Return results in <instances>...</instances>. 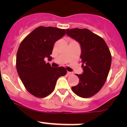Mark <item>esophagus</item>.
<instances>
[{"label": "esophagus", "instance_id": "34e87169", "mask_svg": "<svg viewBox=\"0 0 127 127\" xmlns=\"http://www.w3.org/2000/svg\"><path fill=\"white\" fill-rule=\"evenodd\" d=\"M67 74L68 75V76H70V75L72 74V73L71 72H69V71H67Z\"/></svg>", "mask_w": 127, "mask_h": 127}]
</instances>
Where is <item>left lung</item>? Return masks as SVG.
<instances>
[{"instance_id": "1", "label": "left lung", "mask_w": 127, "mask_h": 127, "mask_svg": "<svg viewBox=\"0 0 127 127\" xmlns=\"http://www.w3.org/2000/svg\"><path fill=\"white\" fill-rule=\"evenodd\" d=\"M67 35L81 47L83 73L76 74L78 85L72 87L73 92L82 98H89L98 93L107 79L111 65V54L104 39L86 29L66 30Z\"/></svg>"}]
</instances>
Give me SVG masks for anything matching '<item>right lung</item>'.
<instances>
[{
  "mask_svg": "<svg viewBox=\"0 0 127 127\" xmlns=\"http://www.w3.org/2000/svg\"><path fill=\"white\" fill-rule=\"evenodd\" d=\"M65 34V29L39 27L23 39L16 55V69L27 90L38 98L51 94L57 79L65 76L64 67L53 68L44 59L51 60L54 44Z\"/></svg>",
  "mask_w": 127,
  "mask_h": 127,
  "instance_id": "obj_1",
  "label": "right lung"
}]
</instances>
